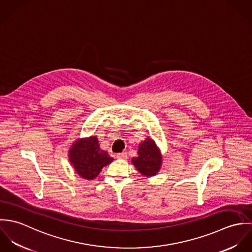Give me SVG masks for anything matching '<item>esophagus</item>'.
Here are the masks:
<instances>
[{
    "label": "esophagus",
    "mask_w": 252,
    "mask_h": 252,
    "mask_svg": "<svg viewBox=\"0 0 252 252\" xmlns=\"http://www.w3.org/2000/svg\"><path fill=\"white\" fill-rule=\"evenodd\" d=\"M116 157L118 159H126L127 158V153L126 152H121V153H117Z\"/></svg>",
    "instance_id": "1"
}]
</instances>
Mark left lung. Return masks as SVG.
I'll list each match as a JSON object with an SVG mask.
<instances>
[{"mask_svg":"<svg viewBox=\"0 0 252 252\" xmlns=\"http://www.w3.org/2000/svg\"><path fill=\"white\" fill-rule=\"evenodd\" d=\"M133 165L144 177L155 176L162 165V155L155 142L147 137L139 145L138 156L132 159Z\"/></svg>","mask_w":252,"mask_h":252,"instance_id":"left-lung-1","label":"left lung"}]
</instances>
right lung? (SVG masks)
<instances>
[{
	"mask_svg": "<svg viewBox=\"0 0 252 252\" xmlns=\"http://www.w3.org/2000/svg\"><path fill=\"white\" fill-rule=\"evenodd\" d=\"M69 160L76 174L85 180H94L102 169L112 162L107 151L100 148L97 137L79 139L69 150Z\"/></svg>",
	"mask_w": 252,
	"mask_h": 252,
	"instance_id": "right-lung-1",
	"label": "right lung"
}]
</instances>
